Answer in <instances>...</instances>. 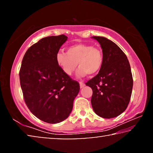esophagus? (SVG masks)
<instances>
[{
  "label": "esophagus",
  "mask_w": 153,
  "mask_h": 153,
  "mask_svg": "<svg viewBox=\"0 0 153 153\" xmlns=\"http://www.w3.org/2000/svg\"><path fill=\"white\" fill-rule=\"evenodd\" d=\"M79 86H80V88H84L85 86V84L82 82H79Z\"/></svg>",
  "instance_id": "1"
}]
</instances>
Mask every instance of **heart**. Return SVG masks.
<instances>
[{"label": "heart", "instance_id": "b5f03b06", "mask_svg": "<svg viewBox=\"0 0 153 153\" xmlns=\"http://www.w3.org/2000/svg\"><path fill=\"white\" fill-rule=\"evenodd\" d=\"M56 61L67 76H71L77 64L79 68L76 75L84 77L88 74L94 75L100 71L104 62V55L100 48L87 44H76L69 46L67 53H56Z\"/></svg>", "mask_w": 153, "mask_h": 153}]
</instances>
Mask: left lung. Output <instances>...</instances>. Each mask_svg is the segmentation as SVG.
<instances>
[{"label":"left lung","instance_id":"obj_1","mask_svg":"<svg viewBox=\"0 0 153 153\" xmlns=\"http://www.w3.org/2000/svg\"><path fill=\"white\" fill-rule=\"evenodd\" d=\"M99 42L104 62L98 74L86 83L92 90L91 104L95 113L103 118H113L128 107L133 88V78L125 53L112 41L92 36Z\"/></svg>","mask_w":153,"mask_h":153}]
</instances>
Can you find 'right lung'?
Here are the masks:
<instances>
[{
  "instance_id": "obj_1",
  "label": "right lung",
  "mask_w": 153,
  "mask_h": 153,
  "mask_svg": "<svg viewBox=\"0 0 153 153\" xmlns=\"http://www.w3.org/2000/svg\"><path fill=\"white\" fill-rule=\"evenodd\" d=\"M66 36L42 38L27 49L19 71L20 85L25 104L36 117L57 123L69 117L79 83L62 71L56 55L67 40Z\"/></svg>"
}]
</instances>
